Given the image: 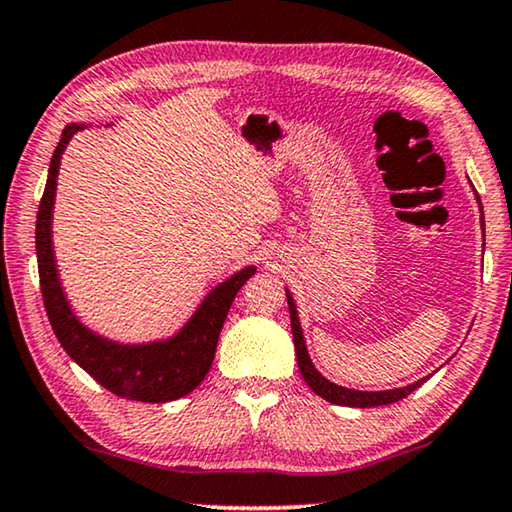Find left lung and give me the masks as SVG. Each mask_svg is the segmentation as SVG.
Wrapping results in <instances>:
<instances>
[{
	"label": "left lung",
	"mask_w": 512,
	"mask_h": 512,
	"mask_svg": "<svg viewBox=\"0 0 512 512\" xmlns=\"http://www.w3.org/2000/svg\"><path fill=\"white\" fill-rule=\"evenodd\" d=\"M476 201L480 205V219H483V203H480L478 194H476ZM286 300H288V311H291V330H293V344H295V355H298L300 374L318 397L328 399V402H332V404L358 406V409H367V406H383V404L399 402V399L409 397L413 390L420 388V385L429 379V376H422V379L416 381V383H409V385H404V388H392V390H355V388H346V385H337V383L328 381L321 372H318L316 365L309 358L305 335H302V323H300V316H298V307H295V300H293V295H291V291H288V288H286Z\"/></svg>",
	"instance_id": "obj_1"
}]
</instances>
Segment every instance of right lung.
I'll return each instance as SVG.
<instances>
[{"label": "right lung", "instance_id": "add662e5", "mask_svg": "<svg viewBox=\"0 0 512 512\" xmlns=\"http://www.w3.org/2000/svg\"><path fill=\"white\" fill-rule=\"evenodd\" d=\"M83 129H87L85 122H71L64 127L50 159L48 182L36 214V261H39L41 293L50 325L69 358L117 397L150 404L173 402L196 390L210 372L228 309L244 281L256 274V265H247L219 281L187 318V323L170 337L129 344L99 335L90 325H85L66 298L53 247L59 164L71 138Z\"/></svg>", "mask_w": 512, "mask_h": 512}]
</instances>
